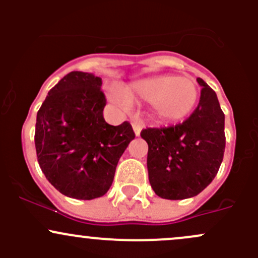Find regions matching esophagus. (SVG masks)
Listing matches in <instances>:
<instances>
[{
	"label": "esophagus",
	"mask_w": 258,
	"mask_h": 258,
	"mask_svg": "<svg viewBox=\"0 0 258 258\" xmlns=\"http://www.w3.org/2000/svg\"><path fill=\"white\" fill-rule=\"evenodd\" d=\"M132 128H134L135 135H136V136H140V134H141V128H142L141 123H140V122H137V121L132 122Z\"/></svg>",
	"instance_id": "34e87169"
}]
</instances>
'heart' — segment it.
Segmentation results:
<instances>
[{
	"label": "heart",
	"instance_id": "1",
	"mask_svg": "<svg viewBox=\"0 0 258 258\" xmlns=\"http://www.w3.org/2000/svg\"><path fill=\"white\" fill-rule=\"evenodd\" d=\"M131 100L151 103V111L156 121L173 123L188 116L199 100L196 82L188 77L173 75L148 77L140 80L127 88ZM111 98L119 106H127L128 101L118 92L111 93Z\"/></svg>",
	"mask_w": 258,
	"mask_h": 258
}]
</instances>
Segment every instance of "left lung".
Here are the masks:
<instances>
[{
    "label": "left lung",
    "mask_w": 258,
    "mask_h": 258,
    "mask_svg": "<svg viewBox=\"0 0 258 258\" xmlns=\"http://www.w3.org/2000/svg\"><path fill=\"white\" fill-rule=\"evenodd\" d=\"M200 102L182 123L160 128H145L147 170L151 187L166 200L197 196L217 175L223 160L225 114L216 92L202 79Z\"/></svg>",
    "instance_id": "obj_1"
}]
</instances>
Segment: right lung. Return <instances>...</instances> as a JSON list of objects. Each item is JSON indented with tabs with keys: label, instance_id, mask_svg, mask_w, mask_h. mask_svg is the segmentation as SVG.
<instances>
[{
	"label": "right lung",
	"instance_id": "obj_1",
	"mask_svg": "<svg viewBox=\"0 0 258 258\" xmlns=\"http://www.w3.org/2000/svg\"><path fill=\"white\" fill-rule=\"evenodd\" d=\"M102 80L74 71L63 77L37 112V161L49 183L76 200L103 196L119 157L135 139L130 122L111 126L103 118Z\"/></svg>",
	"mask_w": 258,
	"mask_h": 258
}]
</instances>
